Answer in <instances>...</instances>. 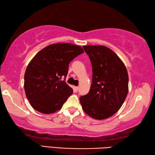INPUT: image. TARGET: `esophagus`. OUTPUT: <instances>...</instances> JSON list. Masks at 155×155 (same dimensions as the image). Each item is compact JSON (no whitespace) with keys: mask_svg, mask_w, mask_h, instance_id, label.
<instances>
[{"mask_svg":"<svg viewBox=\"0 0 155 155\" xmlns=\"http://www.w3.org/2000/svg\"><path fill=\"white\" fill-rule=\"evenodd\" d=\"M78 91V87H74V92H77Z\"/></svg>","mask_w":155,"mask_h":155,"instance_id":"34e87169","label":"esophagus"}]
</instances>
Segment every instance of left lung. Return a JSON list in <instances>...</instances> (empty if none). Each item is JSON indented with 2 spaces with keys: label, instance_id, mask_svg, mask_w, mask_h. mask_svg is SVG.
Listing matches in <instances>:
<instances>
[{
  "label": "left lung",
  "instance_id": "8db88e82",
  "mask_svg": "<svg viewBox=\"0 0 155 155\" xmlns=\"http://www.w3.org/2000/svg\"><path fill=\"white\" fill-rule=\"evenodd\" d=\"M93 68L88 93L80 97L83 110L92 118L103 120L120 109L128 91L126 67L111 49L105 46H83Z\"/></svg>",
  "mask_w": 155,
  "mask_h": 155
}]
</instances>
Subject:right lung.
I'll use <instances>...</instances> for the list:
<instances>
[{
    "mask_svg": "<svg viewBox=\"0 0 155 155\" xmlns=\"http://www.w3.org/2000/svg\"><path fill=\"white\" fill-rule=\"evenodd\" d=\"M83 52L79 46L57 43L47 46L35 56L26 69L24 83L26 96L34 109L43 114L61 109L73 93L65 82L69 63Z\"/></svg>",
    "mask_w": 155,
    "mask_h": 155,
    "instance_id": "1",
    "label": "right lung"
}]
</instances>
